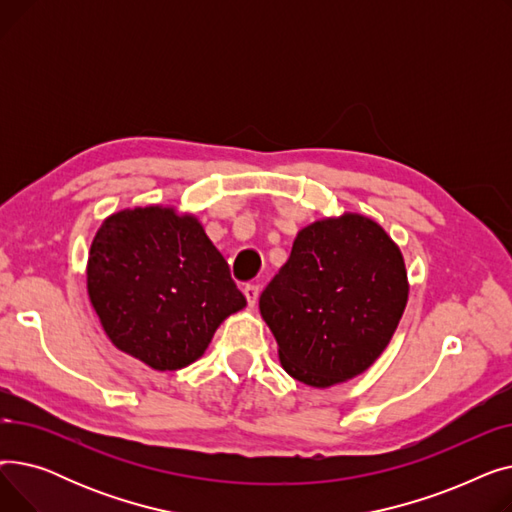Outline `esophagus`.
Instances as JSON below:
<instances>
[{
	"mask_svg": "<svg viewBox=\"0 0 512 512\" xmlns=\"http://www.w3.org/2000/svg\"><path fill=\"white\" fill-rule=\"evenodd\" d=\"M242 292H245L249 307H255V303H257V299H259V286H257V284H247L245 288H242Z\"/></svg>",
	"mask_w": 512,
	"mask_h": 512,
	"instance_id": "34e87169",
	"label": "esophagus"
}]
</instances>
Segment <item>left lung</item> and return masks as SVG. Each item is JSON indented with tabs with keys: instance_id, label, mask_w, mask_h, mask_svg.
Listing matches in <instances>:
<instances>
[{
	"instance_id": "obj_1",
	"label": "left lung",
	"mask_w": 512,
	"mask_h": 512,
	"mask_svg": "<svg viewBox=\"0 0 512 512\" xmlns=\"http://www.w3.org/2000/svg\"><path fill=\"white\" fill-rule=\"evenodd\" d=\"M407 297L405 261L390 236L373 220L344 213L299 232L259 309L282 367L294 380L328 388L382 355Z\"/></svg>"
}]
</instances>
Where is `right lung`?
<instances>
[{
  "label": "right lung",
  "instance_id": "add662e5",
  "mask_svg": "<svg viewBox=\"0 0 512 512\" xmlns=\"http://www.w3.org/2000/svg\"><path fill=\"white\" fill-rule=\"evenodd\" d=\"M87 288L110 340L159 371L197 361L222 321L247 305L193 215L153 205L103 222Z\"/></svg>",
  "mask_w": 512,
  "mask_h": 512
}]
</instances>
